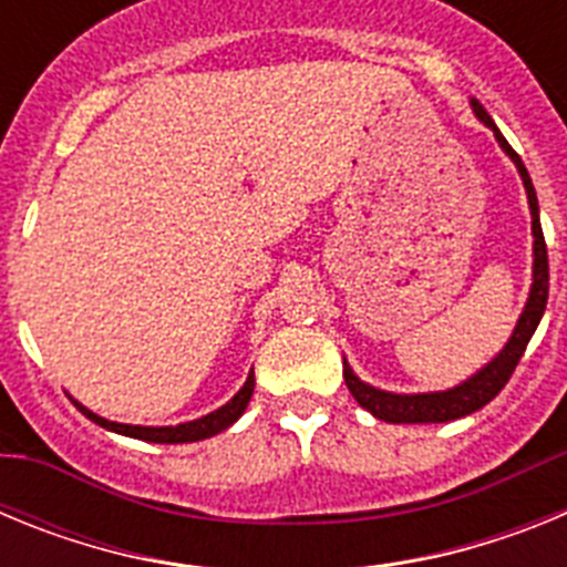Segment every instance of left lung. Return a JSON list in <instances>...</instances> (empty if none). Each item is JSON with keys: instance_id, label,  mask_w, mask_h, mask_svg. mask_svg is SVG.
I'll return each mask as SVG.
<instances>
[{"instance_id": "8db88e82", "label": "left lung", "mask_w": 567, "mask_h": 567, "mask_svg": "<svg viewBox=\"0 0 567 567\" xmlns=\"http://www.w3.org/2000/svg\"><path fill=\"white\" fill-rule=\"evenodd\" d=\"M471 110L477 115L480 122L494 133L497 144L503 147V153L508 155L514 167H517L519 178H523L525 195H528V209H530V235H534V267H530V292L525 300L523 315H519L517 327L511 332L508 343L499 349L483 369L471 374L463 383L445 389V392H423V394H398V392H383V389H374L365 380H360L352 372V365L343 360V378L352 398L363 405L365 412H372L378 420L385 423H449V420H460L465 414L477 412L485 403L497 398L503 392V385L508 383V378L517 369L519 358H523L525 346H528L530 334L537 332L539 320H543L545 303H548V249H545V235L543 224H539V202L537 193H534V184H530V175L525 169L523 158H519L511 144L505 142V135L499 133V127L494 124L488 113H485L483 104L477 99H471Z\"/></svg>"}]
</instances>
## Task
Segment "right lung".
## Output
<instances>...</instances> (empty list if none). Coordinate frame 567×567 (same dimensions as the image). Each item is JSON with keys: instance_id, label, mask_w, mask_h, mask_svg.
Instances as JSON below:
<instances>
[{"instance_id": "obj_1", "label": "right lung", "mask_w": 567, "mask_h": 567, "mask_svg": "<svg viewBox=\"0 0 567 567\" xmlns=\"http://www.w3.org/2000/svg\"><path fill=\"white\" fill-rule=\"evenodd\" d=\"M252 392H255V372H249L247 383L240 385L238 394H235L233 400H227L221 409H215V412L204 414V417L187 420V423H178V425L113 423V420L99 417L96 412H90L87 405H82L79 400H73V398L70 400H73V405H76L84 417H90L93 423L104 425L107 432L124 434V437H133V440H147V443H195V440H207V437H213V434L229 429V425H233L240 414L247 412L249 400H252Z\"/></svg>"}]
</instances>
